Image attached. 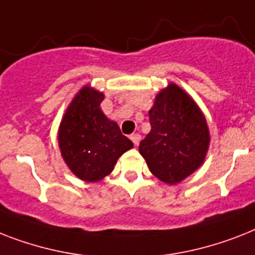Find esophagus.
Returning a JSON list of instances; mask_svg holds the SVG:
<instances>
[{
    "label": "esophagus",
    "mask_w": 255,
    "mask_h": 255,
    "mask_svg": "<svg viewBox=\"0 0 255 255\" xmlns=\"http://www.w3.org/2000/svg\"><path fill=\"white\" fill-rule=\"evenodd\" d=\"M129 138H131L132 142H133L134 145H138V142H140V140H141V134H140V133H132L131 136H129Z\"/></svg>",
    "instance_id": "34e87169"
}]
</instances>
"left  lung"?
<instances>
[{
    "label": "left lung",
    "mask_w": 255,
    "mask_h": 255,
    "mask_svg": "<svg viewBox=\"0 0 255 255\" xmlns=\"http://www.w3.org/2000/svg\"><path fill=\"white\" fill-rule=\"evenodd\" d=\"M150 132L138 150L149 170L161 181H183L206 158L210 133L199 107L182 89L170 84L149 111Z\"/></svg>",
    "instance_id": "1"
}]
</instances>
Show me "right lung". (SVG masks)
<instances>
[{
  "label": "right lung",
  "instance_id": "1",
  "mask_svg": "<svg viewBox=\"0 0 255 255\" xmlns=\"http://www.w3.org/2000/svg\"><path fill=\"white\" fill-rule=\"evenodd\" d=\"M103 94L85 86L72 101L60 124L59 145L78 178L97 182L114 170L118 158L133 146L115 122L101 110Z\"/></svg>",
  "mask_w": 255,
  "mask_h": 255
}]
</instances>
